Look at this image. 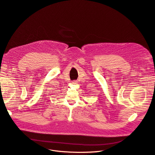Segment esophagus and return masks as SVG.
I'll return each mask as SVG.
<instances>
[{"label":"esophagus","mask_w":155,"mask_h":155,"mask_svg":"<svg viewBox=\"0 0 155 155\" xmlns=\"http://www.w3.org/2000/svg\"><path fill=\"white\" fill-rule=\"evenodd\" d=\"M72 84H77V81L74 80V81H73L72 82Z\"/></svg>","instance_id":"esophagus-1"}]
</instances>
